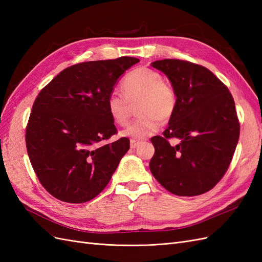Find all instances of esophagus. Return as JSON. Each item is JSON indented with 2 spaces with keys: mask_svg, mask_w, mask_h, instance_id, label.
Returning a JSON list of instances; mask_svg holds the SVG:
<instances>
[{
  "mask_svg": "<svg viewBox=\"0 0 262 262\" xmlns=\"http://www.w3.org/2000/svg\"><path fill=\"white\" fill-rule=\"evenodd\" d=\"M140 144H141L140 141H136V140H131V141H130V146H131V148H137Z\"/></svg>",
  "mask_w": 262,
  "mask_h": 262,
  "instance_id": "esophagus-1",
  "label": "esophagus"
}]
</instances>
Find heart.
I'll use <instances>...</instances> for the list:
<instances>
[{
    "label": "heart",
    "mask_w": 262,
    "mask_h": 262,
    "mask_svg": "<svg viewBox=\"0 0 262 262\" xmlns=\"http://www.w3.org/2000/svg\"><path fill=\"white\" fill-rule=\"evenodd\" d=\"M124 95L112 92L106 99V109L112 120L124 125L129 120L130 102L141 99L139 114L142 115L121 131V136L132 140H143L161 128L177 108V94L164 81L163 75L149 68H138L125 75L122 81Z\"/></svg>",
    "instance_id": "obj_1"
}]
</instances>
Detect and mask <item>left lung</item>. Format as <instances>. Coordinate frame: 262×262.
I'll list each match as a JSON object with an SVG mask.
<instances>
[{"label": "left lung", "mask_w": 262, "mask_h": 262, "mask_svg": "<svg viewBox=\"0 0 262 262\" xmlns=\"http://www.w3.org/2000/svg\"><path fill=\"white\" fill-rule=\"evenodd\" d=\"M153 68L167 75L177 108L163 137L150 139L155 153L149 169L169 192L193 196L209 191L224 176L239 139V121L227 87L210 70L164 59ZM180 143L171 147L169 138Z\"/></svg>", "instance_id": "1"}]
</instances>
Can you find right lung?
<instances>
[{
  "label": "right lung",
  "mask_w": 262,
  "mask_h": 262,
  "mask_svg": "<svg viewBox=\"0 0 262 262\" xmlns=\"http://www.w3.org/2000/svg\"><path fill=\"white\" fill-rule=\"evenodd\" d=\"M140 62L121 57L77 63L45 86L33 105L26 128L31 166L43 188L68 203L97 196L130 148L117 133L106 99L126 70Z\"/></svg>",
  "instance_id": "1"
}]
</instances>
